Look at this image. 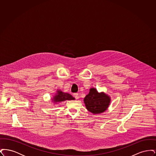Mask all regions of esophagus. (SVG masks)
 <instances>
[{
  "label": "esophagus",
  "instance_id": "34e87169",
  "mask_svg": "<svg viewBox=\"0 0 156 156\" xmlns=\"http://www.w3.org/2000/svg\"><path fill=\"white\" fill-rule=\"evenodd\" d=\"M73 96H74V97L75 98V99H78L79 98V95H78V94H77V93H75V94H74Z\"/></svg>",
  "mask_w": 156,
  "mask_h": 156
}]
</instances>
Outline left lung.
Wrapping results in <instances>:
<instances>
[{
	"mask_svg": "<svg viewBox=\"0 0 156 156\" xmlns=\"http://www.w3.org/2000/svg\"><path fill=\"white\" fill-rule=\"evenodd\" d=\"M111 98L104 92H99L95 88H90L89 94L83 99L87 109L94 115L106 111L111 104Z\"/></svg>",
	"mask_w": 156,
	"mask_h": 156,
	"instance_id": "8db88e82",
	"label": "left lung"
}]
</instances>
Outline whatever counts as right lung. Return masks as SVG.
Returning a JSON list of instances; mask_svg holds the SVG:
<instances>
[{"mask_svg":"<svg viewBox=\"0 0 156 156\" xmlns=\"http://www.w3.org/2000/svg\"><path fill=\"white\" fill-rule=\"evenodd\" d=\"M71 100H75V98L68 93H65L64 92H62L60 89H57L55 94L53 96L51 99V102L54 105H56L65 101Z\"/></svg>","mask_w":156,"mask_h":156,"instance_id":"add662e5","label":"right lung"}]
</instances>
